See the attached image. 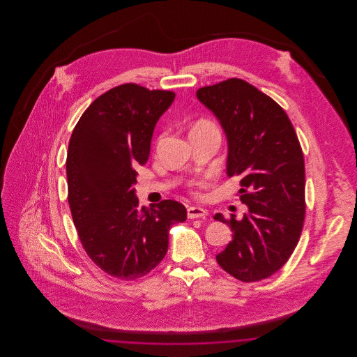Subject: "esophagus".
<instances>
[{"mask_svg":"<svg viewBox=\"0 0 357 357\" xmlns=\"http://www.w3.org/2000/svg\"><path fill=\"white\" fill-rule=\"evenodd\" d=\"M207 215V211L202 208V207H195V206H190L187 207V217L190 220L194 218H204Z\"/></svg>","mask_w":357,"mask_h":357,"instance_id":"34e87169","label":"esophagus"}]
</instances>
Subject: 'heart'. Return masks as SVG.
<instances>
[{
	"label": "heart",
	"mask_w": 357,
	"mask_h": 357,
	"mask_svg": "<svg viewBox=\"0 0 357 357\" xmlns=\"http://www.w3.org/2000/svg\"><path fill=\"white\" fill-rule=\"evenodd\" d=\"M202 128H215V126L213 123H210L208 120H199L192 127V130H202Z\"/></svg>",
	"instance_id": "heart-1"
}]
</instances>
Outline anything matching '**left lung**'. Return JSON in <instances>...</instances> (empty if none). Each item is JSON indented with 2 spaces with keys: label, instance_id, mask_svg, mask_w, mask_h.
Instances as JSON below:
<instances>
[{
  "label": "left lung",
  "instance_id": "left-lung-1",
  "mask_svg": "<svg viewBox=\"0 0 357 357\" xmlns=\"http://www.w3.org/2000/svg\"><path fill=\"white\" fill-rule=\"evenodd\" d=\"M227 137L229 176H241L249 213L225 220L231 242L217 255L225 272L255 282L280 271L296 249L305 218L304 155L287 112L255 85L229 79L197 91Z\"/></svg>",
  "mask_w": 357,
  "mask_h": 357
}]
</instances>
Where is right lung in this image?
<instances>
[{"label": "right lung", "instance_id": "right-lung-1", "mask_svg": "<svg viewBox=\"0 0 357 357\" xmlns=\"http://www.w3.org/2000/svg\"><path fill=\"white\" fill-rule=\"evenodd\" d=\"M175 99L171 91L128 83L92 102L77 121L67 156L68 204L80 242L102 272L136 280L165 258L171 226L186 207L136 198V169L150 156L153 128Z\"/></svg>", "mask_w": 357, "mask_h": 357}]
</instances>
